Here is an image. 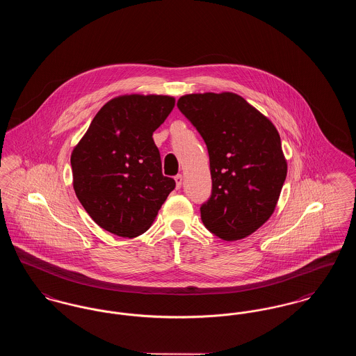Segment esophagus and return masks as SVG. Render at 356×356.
Instances as JSON below:
<instances>
[{"mask_svg": "<svg viewBox=\"0 0 356 356\" xmlns=\"http://www.w3.org/2000/svg\"><path fill=\"white\" fill-rule=\"evenodd\" d=\"M175 181H176V188L179 189V188L181 186V183H183V176H181V175L175 176Z\"/></svg>", "mask_w": 356, "mask_h": 356, "instance_id": "esophagus-1", "label": "esophagus"}]
</instances>
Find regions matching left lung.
<instances>
[{
	"label": "left lung",
	"instance_id": "8db88e82",
	"mask_svg": "<svg viewBox=\"0 0 356 356\" xmlns=\"http://www.w3.org/2000/svg\"><path fill=\"white\" fill-rule=\"evenodd\" d=\"M177 108L208 148L212 195L200 208L204 225L227 241L250 236L271 218L287 176L277 129L232 92L186 95Z\"/></svg>",
	"mask_w": 356,
	"mask_h": 356
}]
</instances>
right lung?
<instances>
[{
    "mask_svg": "<svg viewBox=\"0 0 356 356\" xmlns=\"http://www.w3.org/2000/svg\"><path fill=\"white\" fill-rule=\"evenodd\" d=\"M175 97L122 95L106 102L73 148V188L88 215L121 237L144 234L175 189L163 176L153 132L165 121Z\"/></svg>",
    "mask_w": 356,
    "mask_h": 356,
    "instance_id": "1",
    "label": "right lung"
}]
</instances>
